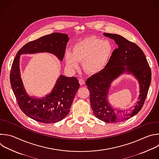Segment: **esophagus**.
I'll list each match as a JSON object with an SVG mask.
<instances>
[{
	"label": "esophagus",
	"instance_id": "esophagus-1",
	"mask_svg": "<svg viewBox=\"0 0 159 159\" xmlns=\"http://www.w3.org/2000/svg\"><path fill=\"white\" fill-rule=\"evenodd\" d=\"M79 82L80 85H84L85 84V80L83 79H79Z\"/></svg>",
	"mask_w": 159,
	"mask_h": 159
}]
</instances>
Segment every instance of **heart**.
Instances as JSON below:
<instances>
[{
	"label": "heart",
	"mask_w": 159,
	"mask_h": 159,
	"mask_svg": "<svg viewBox=\"0 0 159 159\" xmlns=\"http://www.w3.org/2000/svg\"><path fill=\"white\" fill-rule=\"evenodd\" d=\"M112 54V46L106 40L90 37L84 39L72 46V52L65 54L67 67L74 70L79 67V62H83V68L89 74L100 72L107 64Z\"/></svg>",
	"instance_id": "1"
}]
</instances>
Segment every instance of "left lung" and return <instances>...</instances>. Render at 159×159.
Masks as SVG:
<instances>
[{"mask_svg":"<svg viewBox=\"0 0 159 159\" xmlns=\"http://www.w3.org/2000/svg\"><path fill=\"white\" fill-rule=\"evenodd\" d=\"M103 35L114 40L117 48L105 68L89 77L86 85L94 116L107 123H117L134 116L142 109L151 82V70L143 51L137 44L118 34ZM125 73L132 74L138 80L140 88L138 101L130 112L114 109L108 100L111 84Z\"/></svg>","mask_w":159,"mask_h":159,"instance_id":"obj_1","label":"left lung"}]
</instances>
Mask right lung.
<instances>
[{"instance_id":"obj_1","label":"right lung","mask_w":159,"mask_h":159,"mask_svg":"<svg viewBox=\"0 0 159 159\" xmlns=\"http://www.w3.org/2000/svg\"><path fill=\"white\" fill-rule=\"evenodd\" d=\"M69 40L66 34L55 32L43 36L24 45L18 51L13 61L10 74L12 89L22 111L36 121L52 124L64 119L69 113L79 89V80L75 77L61 75L49 94L42 98L30 96L24 88L20 76V56L47 52L54 54L62 61Z\"/></svg>"}]
</instances>
